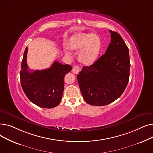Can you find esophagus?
<instances>
[{"label": "esophagus", "instance_id": "obj_1", "mask_svg": "<svg viewBox=\"0 0 153 153\" xmlns=\"http://www.w3.org/2000/svg\"><path fill=\"white\" fill-rule=\"evenodd\" d=\"M79 71H80V68L78 66H74L73 68H72V72H73L74 74H78Z\"/></svg>", "mask_w": 153, "mask_h": 153}]
</instances>
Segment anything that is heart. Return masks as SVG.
Here are the masks:
<instances>
[{
	"mask_svg": "<svg viewBox=\"0 0 153 153\" xmlns=\"http://www.w3.org/2000/svg\"><path fill=\"white\" fill-rule=\"evenodd\" d=\"M102 40L96 33H80L70 39L69 48L71 50L80 53L79 61L84 65L89 66L95 62L102 49ZM65 53L70 55V53L65 50Z\"/></svg>",
	"mask_w": 153,
	"mask_h": 153,
	"instance_id": "heart-1",
	"label": "heart"
}]
</instances>
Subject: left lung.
Here are the masks:
<instances>
[{"mask_svg":"<svg viewBox=\"0 0 153 153\" xmlns=\"http://www.w3.org/2000/svg\"><path fill=\"white\" fill-rule=\"evenodd\" d=\"M111 42L105 53L90 66H84L77 76L85 101L103 106L118 99L130 77L129 50L119 33L110 30Z\"/></svg>","mask_w":153,"mask_h":153,"instance_id":"1","label":"left lung"}]
</instances>
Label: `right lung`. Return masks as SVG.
Masks as SVG:
<instances>
[{
    "instance_id": "right-lung-1",
    "label": "right lung",
    "mask_w": 153,
    "mask_h": 153,
    "mask_svg": "<svg viewBox=\"0 0 153 153\" xmlns=\"http://www.w3.org/2000/svg\"><path fill=\"white\" fill-rule=\"evenodd\" d=\"M27 47L23 53L20 74L23 92L28 99L38 107H56L62 99L64 76L71 71L72 67L55 61L50 68L30 71L27 63Z\"/></svg>"
}]
</instances>
